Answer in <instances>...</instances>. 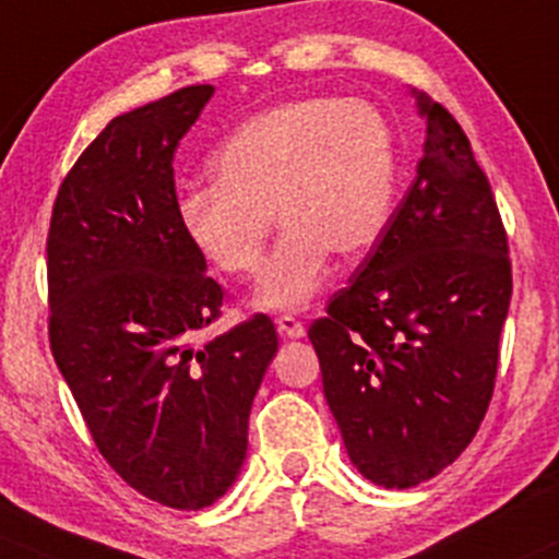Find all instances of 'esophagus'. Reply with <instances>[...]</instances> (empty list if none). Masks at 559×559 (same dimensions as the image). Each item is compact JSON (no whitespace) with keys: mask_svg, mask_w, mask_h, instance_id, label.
Returning a JSON list of instances; mask_svg holds the SVG:
<instances>
[{"mask_svg":"<svg viewBox=\"0 0 559 559\" xmlns=\"http://www.w3.org/2000/svg\"><path fill=\"white\" fill-rule=\"evenodd\" d=\"M277 328L280 333L285 338H301L304 333H307V328H304L301 320H296L293 314H280L277 318Z\"/></svg>","mask_w":559,"mask_h":559,"instance_id":"obj_1","label":"esophagus"}]
</instances>
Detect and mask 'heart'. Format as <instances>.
<instances>
[{
	"mask_svg": "<svg viewBox=\"0 0 559 559\" xmlns=\"http://www.w3.org/2000/svg\"><path fill=\"white\" fill-rule=\"evenodd\" d=\"M212 188L177 204L201 261L228 280L261 272L272 217L285 228L263 272L261 309H301L331 252L364 258L393 212L399 153L393 126L366 99L309 96L241 123L210 160Z\"/></svg>",
	"mask_w": 559,
	"mask_h": 559,
	"instance_id": "b5f03b06",
	"label": "heart"
}]
</instances>
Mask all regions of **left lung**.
Returning a JSON list of instances; mask_svg holds the SVG:
<instances>
[{
  "mask_svg": "<svg viewBox=\"0 0 559 559\" xmlns=\"http://www.w3.org/2000/svg\"><path fill=\"white\" fill-rule=\"evenodd\" d=\"M412 94L428 123L417 177L349 285L309 325L349 460L390 490L433 479L471 444L511 301L490 180L450 109Z\"/></svg>",
  "mask_w": 559,
  "mask_h": 559,
  "instance_id": "8db88e82",
  "label": "left lung"
}]
</instances>
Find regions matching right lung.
Listing matches in <instances>:
<instances>
[{
	"instance_id": "obj_1",
	"label": "right lung",
	"mask_w": 559,
	"mask_h": 559,
	"mask_svg": "<svg viewBox=\"0 0 559 559\" xmlns=\"http://www.w3.org/2000/svg\"><path fill=\"white\" fill-rule=\"evenodd\" d=\"M212 94L188 85L109 120L61 182L48 231L56 366L115 474L182 511L239 476L277 353L266 314L195 347L226 293L182 231L171 160Z\"/></svg>"
}]
</instances>
